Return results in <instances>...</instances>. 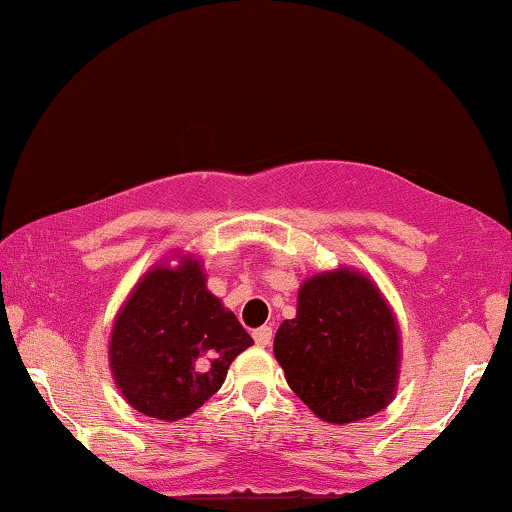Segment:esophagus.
Returning <instances> with one entry per match:
<instances>
[{
  "label": "esophagus",
  "mask_w": 512,
  "mask_h": 512,
  "mask_svg": "<svg viewBox=\"0 0 512 512\" xmlns=\"http://www.w3.org/2000/svg\"><path fill=\"white\" fill-rule=\"evenodd\" d=\"M252 339H255L257 346H269V342H272V327H260V330L252 332Z\"/></svg>",
  "instance_id": "34e87169"
}]
</instances>
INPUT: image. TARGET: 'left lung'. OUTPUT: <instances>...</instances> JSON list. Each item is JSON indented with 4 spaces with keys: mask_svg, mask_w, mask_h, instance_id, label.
<instances>
[{
    "mask_svg": "<svg viewBox=\"0 0 512 512\" xmlns=\"http://www.w3.org/2000/svg\"><path fill=\"white\" fill-rule=\"evenodd\" d=\"M274 356L291 390L327 424L368 419L397 392V320L378 286L356 269L305 281L296 317L276 332Z\"/></svg>",
    "mask_w": 512,
    "mask_h": 512,
    "instance_id": "obj_1",
    "label": "left lung"
}]
</instances>
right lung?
I'll use <instances>...</instances> for the list:
<instances>
[{
    "label": "right lung",
    "mask_w": 512,
    "mask_h": 512,
    "mask_svg": "<svg viewBox=\"0 0 512 512\" xmlns=\"http://www.w3.org/2000/svg\"><path fill=\"white\" fill-rule=\"evenodd\" d=\"M252 346L231 310L207 291L202 262L156 264L115 317L110 370L127 404L151 419L178 421L219 392L228 366Z\"/></svg>",
    "instance_id": "right-lung-1"
}]
</instances>
